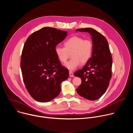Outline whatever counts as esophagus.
Returning a JSON list of instances; mask_svg holds the SVG:
<instances>
[{
  "instance_id": "obj_1",
  "label": "esophagus",
  "mask_w": 133,
  "mask_h": 133,
  "mask_svg": "<svg viewBox=\"0 0 133 133\" xmlns=\"http://www.w3.org/2000/svg\"><path fill=\"white\" fill-rule=\"evenodd\" d=\"M69 77H74V74H73L72 71H69Z\"/></svg>"
}]
</instances>
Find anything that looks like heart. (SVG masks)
Here are the masks:
<instances>
[{
	"mask_svg": "<svg viewBox=\"0 0 133 133\" xmlns=\"http://www.w3.org/2000/svg\"><path fill=\"white\" fill-rule=\"evenodd\" d=\"M64 46L65 47L56 46L55 52L62 63L66 62L71 53L72 59L64 65L70 70L76 69L81 63H86L91 57L93 44L89 39H84L81 37L73 36L65 42Z\"/></svg>",
	"mask_w": 133,
	"mask_h": 133,
	"instance_id": "1",
	"label": "heart"
}]
</instances>
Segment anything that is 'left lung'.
Wrapping results in <instances>:
<instances>
[{
  "label": "left lung",
  "mask_w": 133,
  "mask_h": 133,
  "mask_svg": "<svg viewBox=\"0 0 133 133\" xmlns=\"http://www.w3.org/2000/svg\"><path fill=\"white\" fill-rule=\"evenodd\" d=\"M77 31L90 34L93 50L91 57L83 68L74 73L75 76L82 79L76 90L82 97L95 101L105 92L111 76L112 57L108 43L102 34L93 28L77 29Z\"/></svg>",
  "instance_id": "8db88e82"
}]
</instances>
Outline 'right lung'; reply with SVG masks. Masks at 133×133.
<instances>
[{
  "label": "right lung",
  "instance_id": "obj_1",
  "mask_svg": "<svg viewBox=\"0 0 133 133\" xmlns=\"http://www.w3.org/2000/svg\"><path fill=\"white\" fill-rule=\"evenodd\" d=\"M67 31L44 27L31 34L22 51L21 67L27 90L36 101L48 102L59 94L61 84L69 76L55 52Z\"/></svg>",
  "mask_w": 133,
  "mask_h": 133
}]
</instances>
